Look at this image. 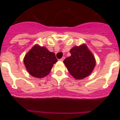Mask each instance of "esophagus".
I'll return each mask as SVG.
<instances>
[{
  "label": "esophagus",
  "mask_w": 120,
  "mask_h": 120,
  "mask_svg": "<svg viewBox=\"0 0 120 120\" xmlns=\"http://www.w3.org/2000/svg\"><path fill=\"white\" fill-rule=\"evenodd\" d=\"M64 59H65V57H62V58H61V59H59V61H63L64 60Z\"/></svg>",
  "instance_id": "1"
}]
</instances>
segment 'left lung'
<instances>
[{"mask_svg": "<svg viewBox=\"0 0 120 120\" xmlns=\"http://www.w3.org/2000/svg\"><path fill=\"white\" fill-rule=\"evenodd\" d=\"M71 56L65 58L64 64L70 74L76 80L83 79L93 72L96 66L94 56L85 44L75 46L70 50Z\"/></svg>", "mask_w": 120, "mask_h": 120, "instance_id": "obj_1", "label": "left lung"}]
</instances>
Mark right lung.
<instances>
[{
	"label": "right lung",
	"mask_w": 120,
	"mask_h": 120,
	"mask_svg": "<svg viewBox=\"0 0 120 120\" xmlns=\"http://www.w3.org/2000/svg\"><path fill=\"white\" fill-rule=\"evenodd\" d=\"M57 61L53 52H50L47 48L38 44L34 45L23 59L28 73L37 78H43L48 75Z\"/></svg>",
	"instance_id": "add662e5"
}]
</instances>
